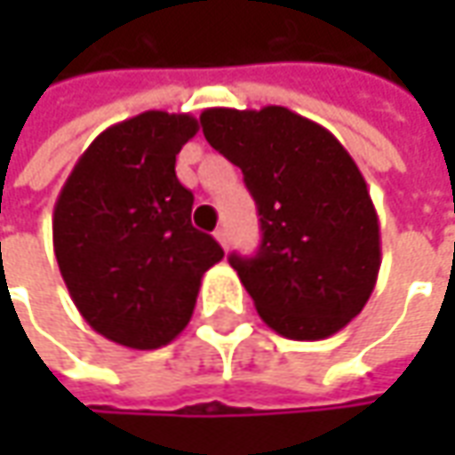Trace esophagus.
<instances>
[{"mask_svg":"<svg viewBox=\"0 0 455 455\" xmlns=\"http://www.w3.org/2000/svg\"><path fill=\"white\" fill-rule=\"evenodd\" d=\"M215 240L228 251V245H230V233H228V228H218V230H215Z\"/></svg>","mask_w":455,"mask_h":455,"instance_id":"esophagus-1","label":"esophagus"}]
</instances>
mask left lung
Wrapping results in <instances>:
<instances>
[{"mask_svg":"<svg viewBox=\"0 0 455 455\" xmlns=\"http://www.w3.org/2000/svg\"><path fill=\"white\" fill-rule=\"evenodd\" d=\"M202 133L240 166L260 215L255 258L230 255L260 319L281 337L316 341L364 308L382 263L367 182L316 121L283 106L207 108Z\"/></svg>","mask_w":455,"mask_h":455,"instance_id":"left-lung-1","label":"left lung"}]
</instances>
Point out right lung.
<instances>
[{"label": "right lung", "mask_w": 455, "mask_h": 455, "mask_svg": "<svg viewBox=\"0 0 455 455\" xmlns=\"http://www.w3.org/2000/svg\"><path fill=\"white\" fill-rule=\"evenodd\" d=\"M200 132L189 114L144 111L80 154L52 210V248L80 316L129 349H159L192 319L202 275L222 260L192 228L177 154Z\"/></svg>", "instance_id": "1"}]
</instances>
